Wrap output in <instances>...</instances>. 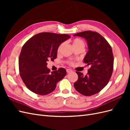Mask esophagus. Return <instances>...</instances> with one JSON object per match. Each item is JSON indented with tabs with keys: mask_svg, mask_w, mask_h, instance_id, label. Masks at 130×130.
<instances>
[{
	"mask_svg": "<svg viewBox=\"0 0 130 130\" xmlns=\"http://www.w3.org/2000/svg\"><path fill=\"white\" fill-rule=\"evenodd\" d=\"M66 71H67V73H69L72 72V70L71 69H66Z\"/></svg>",
	"mask_w": 130,
	"mask_h": 130,
	"instance_id": "esophagus-1",
	"label": "esophagus"
}]
</instances>
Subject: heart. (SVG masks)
Returning a JSON list of instances; mask_svg holds the SVG:
<instances>
[{
  "mask_svg": "<svg viewBox=\"0 0 130 130\" xmlns=\"http://www.w3.org/2000/svg\"><path fill=\"white\" fill-rule=\"evenodd\" d=\"M72 44L74 46V48L75 49L77 48H84L85 46V42L82 40V39L80 38H74L72 40ZM64 45V43H61V44L60 45V46H58V49H57V52H59L61 50L62 47L63 45ZM69 64H73V61H70L69 62Z\"/></svg>",
  "mask_w": 130,
  "mask_h": 130,
  "instance_id": "b5f03b06",
  "label": "heart"
}]
</instances>
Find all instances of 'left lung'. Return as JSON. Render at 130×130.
<instances>
[{
  "label": "left lung",
  "instance_id": "obj_1",
  "mask_svg": "<svg viewBox=\"0 0 130 130\" xmlns=\"http://www.w3.org/2000/svg\"><path fill=\"white\" fill-rule=\"evenodd\" d=\"M74 36L84 37L87 41L88 51L84 62L90 66L85 76L76 72L78 79L74 86L82 95L91 96L101 91L111 77L114 63L112 49L106 39L96 32L85 31Z\"/></svg>",
  "mask_w": 130,
  "mask_h": 130
}]
</instances>
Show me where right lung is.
I'll list each match as a JSON object with an SVG mask.
<instances>
[{
	"mask_svg": "<svg viewBox=\"0 0 130 130\" xmlns=\"http://www.w3.org/2000/svg\"><path fill=\"white\" fill-rule=\"evenodd\" d=\"M70 37L67 34L41 32L23 45L19 57V72L23 82L31 92L41 95L52 93L57 82L66 75L64 68L51 73L46 66L47 61L56 58L61 43Z\"/></svg>",
	"mask_w": 130,
	"mask_h": 130,
	"instance_id": "right-lung-1",
	"label": "right lung"
}]
</instances>
